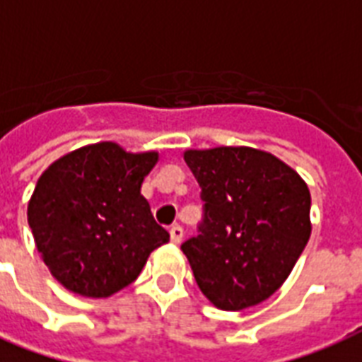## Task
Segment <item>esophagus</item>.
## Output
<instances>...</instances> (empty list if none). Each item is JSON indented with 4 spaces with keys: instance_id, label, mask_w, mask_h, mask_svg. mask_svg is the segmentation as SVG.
<instances>
[{
    "instance_id": "esophagus-1",
    "label": "esophagus",
    "mask_w": 362,
    "mask_h": 362,
    "mask_svg": "<svg viewBox=\"0 0 362 362\" xmlns=\"http://www.w3.org/2000/svg\"><path fill=\"white\" fill-rule=\"evenodd\" d=\"M169 235H170V242H173V244H180V240L184 238V229H182L180 226H173L170 227Z\"/></svg>"
}]
</instances>
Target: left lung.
<instances>
[{"instance_id": "8db88e82", "label": "left lung", "mask_w": 362, "mask_h": 362, "mask_svg": "<svg viewBox=\"0 0 362 362\" xmlns=\"http://www.w3.org/2000/svg\"><path fill=\"white\" fill-rule=\"evenodd\" d=\"M184 159L204 199L201 235L182 244L199 289L227 312L263 303L284 286L312 233L306 182L259 148H189Z\"/></svg>"}]
</instances>
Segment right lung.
Instances as JSON below:
<instances>
[{
  "instance_id": "right-lung-1",
  "label": "right lung",
  "mask_w": 362,
  "mask_h": 362,
  "mask_svg": "<svg viewBox=\"0 0 362 362\" xmlns=\"http://www.w3.org/2000/svg\"><path fill=\"white\" fill-rule=\"evenodd\" d=\"M159 161L112 141L76 148L48 165L28 203L37 252L75 295L107 298L136 280L150 253L169 242L141 195Z\"/></svg>"
}]
</instances>
